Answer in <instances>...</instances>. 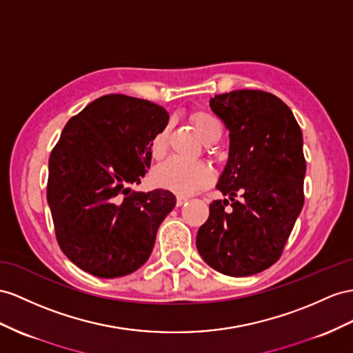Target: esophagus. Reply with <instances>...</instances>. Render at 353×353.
<instances>
[{"instance_id":"34e87169","label":"esophagus","mask_w":353,"mask_h":353,"mask_svg":"<svg viewBox=\"0 0 353 353\" xmlns=\"http://www.w3.org/2000/svg\"><path fill=\"white\" fill-rule=\"evenodd\" d=\"M188 201V198L186 196H182V195H177V200H176V205L177 207H180V205H183L185 203Z\"/></svg>"}]
</instances>
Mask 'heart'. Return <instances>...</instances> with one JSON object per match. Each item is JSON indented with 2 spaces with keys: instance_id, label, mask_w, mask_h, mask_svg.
Masks as SVG:
<instances>
[{
  "instance_id": "heart-1",
  "label": "heart",
  "mask_w": 353,
  "mask_h": 353,
  "mask_svg": "<svg viewBox=\"0 0 353 353\" xmlns=\"http://www.w3.org/2000/svg\"><path fill=\"white\" fill-rule=\"evenodd\" d=\"M189 122L204 143L221 135V123L214 116L204 110H192L189 113ZM170 128L165 125L153 135L149 143V152L153 159H162L168 149ZM152 182L162 189H168L179 195H191L201 191L213 182V171L209 165L195 162L189 164L179 159H170L153 170Z\"/></svg>"
}]
</instances>
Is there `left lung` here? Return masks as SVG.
<instances>
[{
  "mask_svg": "<svg viewBox=\"0 0 353 353\" xmlns=\"http://www.w3.org/2000/svg\"><path fill=\"white\" fill-rule=\"evenodd\" d=\"M210 107L230 131L228 164L216 188L232 203L210 204L196 249L222 274L252 276L279 261L303 209V134L291 108L264 90L214 95ZM239 193L243 202L233 198Z\"/></svg>",
  "mask_w": 353,
  "mask_h": 353,
  "instance_id": "obj_1",
  "label": "left lung"
}]
</instances>
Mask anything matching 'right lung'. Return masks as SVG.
I'll return each instance as SVG.
<instances>
[{
    "label": "right lung",
    "mask_w": 353,
    "mask_h": 353,
    "mask_svg": "<svg viewBox=\"0 0 353 353\" xmlns=\"http://www.w3.org/2000/svg\"><path fill=\"white\" fill-rule=\"evenodd\" d=\"M168 113L122 94L97 98L71 117L49 158L48 203L67 258L97 277H121L152 254L176 205L165 189L131 191L150 167L149 143Z\"/></svg>",
    "instance_id": "obj_1"
}]
</instances>
